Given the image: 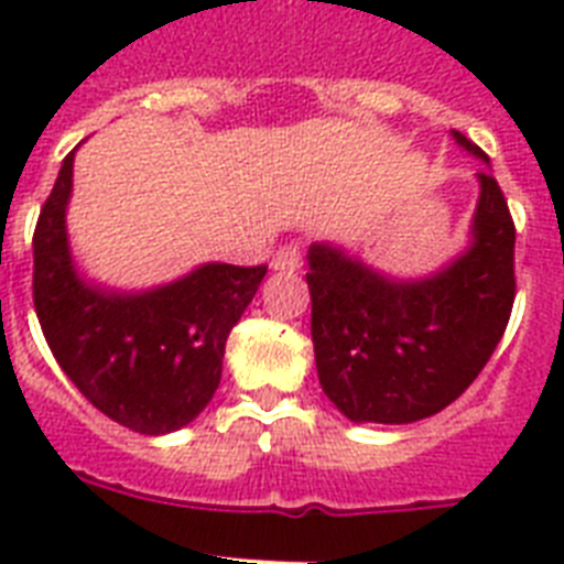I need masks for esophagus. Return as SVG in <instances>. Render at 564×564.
<instances>
[{"label": "esophagus", "mask_w": 564, "mask_h": 564, "mask_svg": "<svg viewBox=\"0 0 564 564\" xmlns=\"http://www.w3.org/2000/svg\"><path fill=\"white\" fill-rule=\"evenodd\" d=\"M299 265H301L299 246H283L274 251V257H272L274 272H295Z\"/></svg>", "instance_id": "34e87169"}]
</instances>
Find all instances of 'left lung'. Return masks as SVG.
<instances>
[{
    "label": "left lung",
    "instance_id": "obj_1",
    "mask_svg": "<svg viewBox=\"0 0 564 564\" xmlns=\"http://www.w3.org/2000/svg\"><path fill=\"white\" fill-rule=\"evenodd\" d=\"M489 166L480 145L451 131ZM468 246L436 272L398 278L330 239L307 251L318 383L354 424H412L454 403L507 330L516 225L491 170L477 172Z\"/></svg>",
    "mask_w": 564,
    "mask_h": 564
}]
</instances>
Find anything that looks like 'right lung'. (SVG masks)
I'll return each instance as SVG.
<instances>
[{"label":"right lung","mask_w":564,"mask_h":564,"mask_svg":"<svg viewBox=\"0 0 564 564\" xmlns=\"http://www.w3.org/2000/svg\"><path fill=\"white\" fill-rule=\"evenodd\" d=\"M75 152L61 163L34 230V310L57 366L99 412L143 436L187 427L221 380L230 330L265 265L202 263L149 290L78 269L66 230Z\"/></svg>","instance_id":"1"}]
</instances>
